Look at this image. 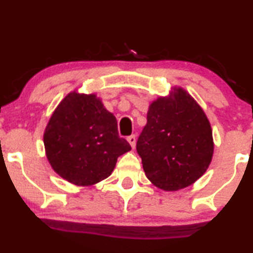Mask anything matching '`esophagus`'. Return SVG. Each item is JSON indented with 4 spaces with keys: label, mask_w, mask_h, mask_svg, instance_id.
Here are the masks:
<instances>
[{
    "label": "esophagus",
    "mask_w": 253,
    "mask_h": 253,
    "mask_svg": "<svg viewBox=\"0 0 253 253\" xmlns=\"http://www.w3.org/2000/svg\"><path fill=\"white\" fill-rule=\"evenodd\" d=\"M127 141H128L130 146H132V149H134V147H135V143H136L135 135H129L128 138H127Z\"/></svg>",
    "instance_id": "esophagus-1"
}]
</instances>
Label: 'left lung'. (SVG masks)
<instances>
[{
  "label": "left lung",
  "mask_w": 253,
  "mask_h": 253,
  "mask_svg": "<svg viewBox=\"0 0 253 253\" xmlns=\"http://www.w3.org/2000/svg\"><path fill=\"white\" fill-rule=\"evenodd\" d=\"M136 151L149 181L164 191L184 189L211 165L213 130L202 107L182 86L153 100Z\"/></svg>",
  "instance_id": "8db88e82"
}]
</instances>
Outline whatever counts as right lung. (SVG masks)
<instances>
[{
	"mask_svg": "<svg viewBox=\"0 0 253 253\" xmlns=\"http://www.w3.org/2000/svg\"><path fill=\"white\" fill-rule=\"evenodd\" d=\"M43 146L54 172L77 187L106 179L119 157L130 151L102 100L77 90L69 92L52 113L43 130Z\"/></svg>",
	"mask_w": 253,
	"mask_h": 253,
	"instance_id": "obj_1",
	"label": "right lung"
}]
</instances>
